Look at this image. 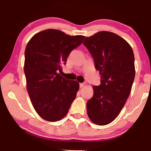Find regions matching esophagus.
<instances>
[{"label":"esophagus","mask_w":151,"mask_h":151,"mask_svg":"<svg viewBox=\"0 0 151 151\" xmlns=\"http://www.w3.org/2000/svg\"><path fill=\"white\" fill-rule=\"evenodd\" d=\"M85 86V83H80V88H83Z\"/></svg>","instance_id":"esophagus-1"}]
</instances>
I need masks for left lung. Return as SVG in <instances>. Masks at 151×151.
I'll return each mask as SVG.
<instances>
[{
    "label": "left lung",
    "mask_w": 151,
    "mask_h": 151,
    "mask_svg": "<svg viewBox=\"0 0 151 151\" xmlns=\"http://www.w3.org/2000/svg\"><path fill=\"white\" fill-rule=\"evenodd\" d=\"M83 45L101 75V85L93 86V96L86 103L88 116L94 124L106 125L119 115L131 93L135 76L133 50L124 39L109 31L86 37Z\"/></svg>",
    "instance_id": "left-lung-1"
}]
</instances>
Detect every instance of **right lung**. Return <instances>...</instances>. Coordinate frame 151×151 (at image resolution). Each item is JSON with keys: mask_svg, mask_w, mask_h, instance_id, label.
Here are the masks:
<instances>
[{"mask_svg": "<svg viewBox=\"0 0 151 151\" xmlns=\"http://www.w3.org/2000/svg\"><path fill=\"white\" fill-rule=\"evenodd\" d=\"M85 38L47 29L35 34L27 43L24 65L27 89L36 112L45 121L63 119L76 98L78 82L57 73L62 72L68 56Z\"/></svg>", "mask_w": 151, "mask_h": 151, "instance_id": "1", "label": "right lung"}]
</instances>
